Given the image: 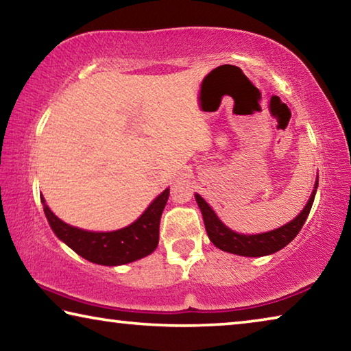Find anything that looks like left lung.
<instances>
[{
  "label": "left lung",
  "instance_id": "1",
  "mask_svg": "<svg viewBox=\"0 0 351 351\" xmlns=\"http://www.w3.org/2000/svg\"><path fill=\"white\" fill-rule=\"evenodd\" d=\"M317 184L319 178L316 184H314V190L310 197V201H308V204L305 206V209L302 210L293 221L282 226V228H278L276 230H271V232L257 235H241L234 232V230H230L229 228H226L215 215V212L210 209V206L207 204L199 195H195V198H197L201 213H203L207 235H209L213 245L221 249V251L230 254L245 255V257H263V255H269L280 251L282 247L293 241L295 239V235L300 232L302 226L305 224L308 213L311 210L314 197H316Z\"/></svg>",
  "mask_w": 351,
  "mask_h": 351
}]
</instances>
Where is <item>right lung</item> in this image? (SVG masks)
Instances as JSON below:
<instances>
[{
    "mask_svg": "<svg viewBox=\"0 0 351 351\" xmlns=\"http://www.w3.org/2000/svg\"><path fill=\"white\" fill-rule=\"evenodd\" d=\"M169 189L148 206V209L127 228L114 232H88L74 226L63 223L51 212L41 197L45 215L54 234L62 241L82 255L83 258L97 265L117 266L139 260L152 254L159 241V223L169 199Z\"/></svg>",
    "mask_w": 351,
    "mask_h": 351,
    "instance_id": "1",
    "label": "right lung"
}]
</instances>
